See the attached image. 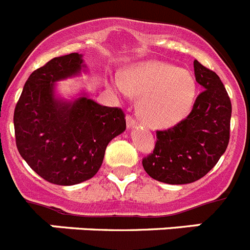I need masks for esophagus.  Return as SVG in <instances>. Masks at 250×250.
<instances>
[{"label": "esophagus", "instance_id": "34e87169", "mask_svg": "<svg viewBox=\"0 0 250 250\" xmlns=\"http://www.w3.org/2000/svg\"><path fill=\"white\" fill-rule=\"evenodd\" d=\"M126 124H127V127H129V129L134 127L136 124L135 118H134V116H131V115H126Z\"/></svg>", "mask_w": 250, "mask_h": 250}]
</instances>
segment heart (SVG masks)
Wrapping results in <instances>:
<instances>
[{
  "label": "heart",
  "instance_id": "1",
  "mask_svg": "<svg viewBox=\"0 0 250 250\" xmlns=\"http://www.w3.org/2000/svg\"><path fill=\"white\" fill-rule=\"evenodd\" d=\"M115 87L138 96V114L150 127H171L189 114L195 100L193 75L161 61H147L129 68Z\"/></svg>",
  "mask_w": 250,
  "mask_h": 250
}]
</instances>
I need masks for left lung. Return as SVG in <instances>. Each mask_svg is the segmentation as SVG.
Here are the masks:
<instances>
[{
	"label": "left lung",
	"mask_w": 250,
	"mask_h": 250,
	"mask_svg": "<svg viewBox=\"0 0 250 250\" xmlns=\"http://www.w3.org/2000/svg\"><path fill=\"white\" fill-rule=\"evenodd\" d=\"M203 86L190 114L167 130H156L155 147L143 159L145 171L158 182L189 184L207 175L224 154L230 138L231 103L219 76L194 61Z\"/></svg>",
	"instance_id": "left-lung-1"
}]
</instances>
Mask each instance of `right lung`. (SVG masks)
Listing matches in <instances>:
<instances>
[{"label":"right lung","mask_w":250,"mask_h":250,"mask_svg":"<svg viewBox=\"0 0 250 250\" xmlns=\"http://www.w3.org/2000/svg\"><path fill=\"white\" fill-rule=\"evenodd\" d=\"M79 54L50 60L26 81L13 112L20 155L52 184L75 185L92 178L110 141L126 129L120 107H107L85 96L56 100V81L80 72Z\"/></svg>","instance_id":"1"}]
</instances>
